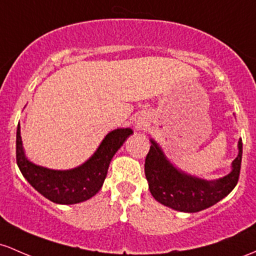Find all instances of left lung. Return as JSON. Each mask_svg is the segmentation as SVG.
I'll return each instance as SVG.
<instances>
[{
  "label": "left lung",
  "instance_id": "obj_1",
  "mask_svg": "<svg viewBox=\"0 0 256 256\" xmlns=\"http://www.w3.org/2000/svg\"><path fill=\"white\" fill-rule=\"evenodd\" d=\"M150 143L144 174L152 196L162 206L178 212H198L224 199L237 184L242 162V140L238 141V156L232 162L231 172L212 181L178 170L171 164L158 143L152 138Z\"/></svg>",
  "mask_w": 256,
  "mask_h": 256
}]
</instances>
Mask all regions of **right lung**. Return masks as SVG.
<instances>
[{
	"instance_id": "1",
	"label": "right lung",
	"mask_w": 256,
	"mask_h": 256,
	"mask_svg": "<svg viewBox=\"0 0 256 256\" xmlns=\"http://www.w3.org/2000/svg\"><path fill=\"white\" fill-rule=\"evenodd\" d=\"M131 128H115L106 134L97 150L84 164L69 170H53L34 164L26 158L16 128V164L23 176L44 198L56 204H78L96 196L103 186L109 164L130 134Z\"/></svg>"
}]
</instances>
